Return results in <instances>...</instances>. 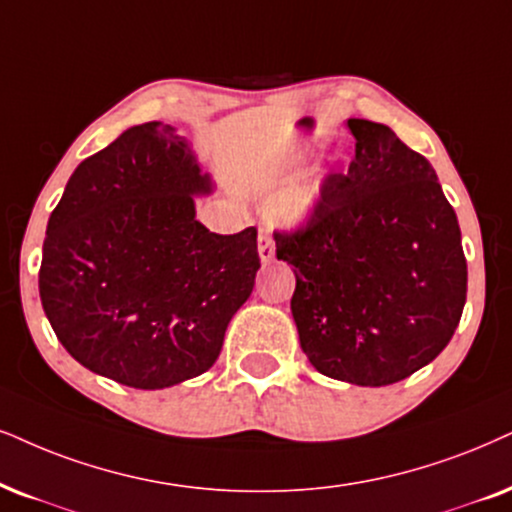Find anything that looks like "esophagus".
Masks as SVG:
<instances>
[{"instance_id":"esophagus-1","label":"esophagus","mask_w":512,"mask_h":512,"mask_svg":"<svg viewBox=\"0 0 512 512\" xmlns=\"http://www.w3.org/2000/svg\"><path fill=\"white\" fill-rule=\"evenodd\" d=\"M260 257L262 262L274 260V236H271L267 226H262L260 229Z\"/></svg>"}]
</instances>
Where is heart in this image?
Here are the masks:
<instances>
[{
    "mask_svg": "<svg viewBox=\"0 0 512 512\" xmlns=\"http://www.w3.org/2000/svg\"><path fill=\"white\" fill-rule=\"evenodd\" d=\"M314 193H316V181H307V184L293 186L278 198L276 203V212L281 219H300L302 215H307V210L312 208L314 203Z\"/></svg>",
    "mask_w": 512,
    "mask_h": 512,
    "instance_id": "b5f03b06",
    "label": "heart"
}]
</instances>
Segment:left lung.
I'll return each mask as SVG.
<instances>
[{
  "mask_svg": "<svg viewBox=\"0 0 512 512\" xmlns=\"http://www.w3.org/2000/svg\"><path fill=\"white\" fill-rule=\"evenodd\" d=\"M345 174L328 172L312 212L274 231L293 264L302 352L352 385L409 378L449 345L468 295L456 212L428 158L380 122L349 118Z\"/></svg>",
  "mask_w": 512,
  "mask_h": 512,
  "instance_id": "8db88e82",
  "label": "left lung"
}]
</instances>
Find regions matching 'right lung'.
<instances>
[{
  "label": "right lung",
  "instance_id": "1",
  "mask_svg": "<svg viewBox=\"0 0 512 512\" xmlns=\"http://www.w3.org/2000/svg\"><path fill=\"white\" fill-rule=\"evenodd\" d=\"M208 191L163 122L129 127L77 165L47 224L40 297L84 368L163 390L215 364L260 252L255 226L222 236L198 222L193 193Z\"/></svg>",
  "mask_w": 512,
  "mask_h": 512
}]
</instances>
